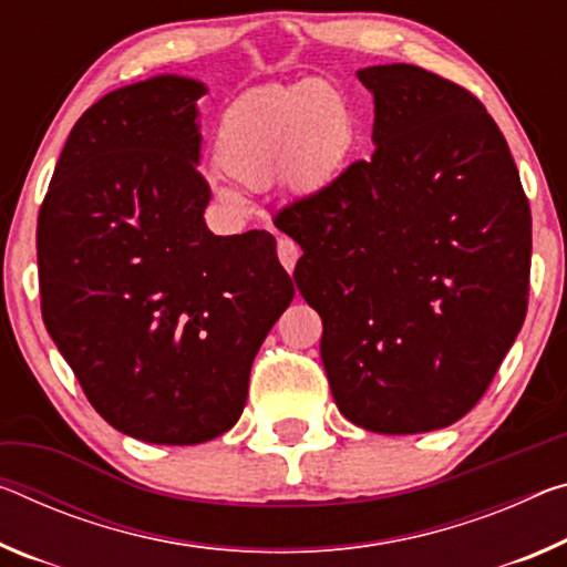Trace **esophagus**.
Here are the masks:
<instances>
[{
	"label": "esophagus",
	"mask_w": 567,
	"mask_h": 567,
	"mask_svg": "<svg viewBox=\"0 0 567 567\" xmlns=\"http://www.w3.org/2000/svg\"><path fill=\"white\" fill-rule=\"evenodd\" d=\"M277 257H280V262L287 272H292L295 265H298V259H300V247L295 245L290 237H280L277 239Z\"/></svg>",
	"instance_id": "34e87169"
}]
</instances>
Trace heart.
<instances>
[{
	"instance_id": "heart-1",
	"label": "heart",
	"mask_w": 567,
	"mask_h": 567,
	"mask_svg": "<svg viewBox=\"0 0 567 567\" xmlns=\"http://www.w3.org/2000/svg\"><path fill=\"white\" fill-rule=\"evenodd\" d=\"M353 143V113L326 83L275 85L239 95L224 107L217 161L245 186H265L280 174L292 188H316L338 174ZM224 202L235 188L214 184Z\"/></svg>"
}]
</instances>
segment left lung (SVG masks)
Listing matches in <instances>:
<instances>
[{
  "label": "left lung",
  "mask_w": 567,
  "mask_h": 567,
  "mask_svg": "<svg viewBox=\"0 0 567 567\" xmlns=\"http://www.w3.org/2000/svg\"><path fill=\"white\" fill-rule=\"evenodd\" d=\"M368 161L277 212L302 247L332 399L375 434L444 429L477 406L527 312L533 219L509 146L470 90L424 68L358 70Z\"/></svg>",
  "instance_id": "1"
}]
</instances>
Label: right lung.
<instances>
[{
    "label": "right lung",
    "instance_id": "add662e5",
    "mask_svg": "<svg viewBox=\"0 0 567 567\" xmlns=\"http://www.w3.org/2000/svg\"><path fill=\"white\" fill-rule=\"evenodd\" d=\"M158 75L80 115L38 217L42 320L93 409L133 439L224 434L295 287L269 231L217 237L196 101Z\"/></svg>",
    "mask_w": 567,
    "mask_h": 567
}]
</instances>
